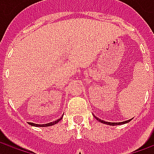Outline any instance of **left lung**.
Instances as JSON below:
<instances>
[{"mask_svg":"<svg viewBox=\"0 0 154 154\" xmlns=\"http://www.w3.org/2000/svg\"><path fill=\"white\" fill-rule=\"evenodd\" d=\"M96 119L99 121V122L102 123V124H105V125H112V126H115V125H124V124H126V123H129L130 120L132 119H129V120H125V121H123V122H118V123H115V122H107V121H105V120H102V119H99V118H97V116H94Z\"/></svg>","mask_w":154,"mask_h":154,"instance_id":"8db88e82","label":"left lung"}]
</instances>
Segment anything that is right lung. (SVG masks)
Wrapping results in <instances>:
<instances>
[{
	"label": "right lung",
	"instance_id": "add662e5",
	"mask_svg": "<svg viewBox=\"0 0 154 154\" xmlns=\"http://www.w3.org/2000/svg\"><path fill=\"white\" fill-rule=\"evenodd\" d=\"M63 116L61 117V118H59L58 119H57V120H55V121H54V122H50V123H47V124H43V125H38V124H35V123H29L30 125L32 126H35V127H48V126H52V125H56L57 123H58L59 121H60L61 119H63Z\"/></svg>",
	"mask_w": 154,
	"mask_h": 154
}]
</instances>
